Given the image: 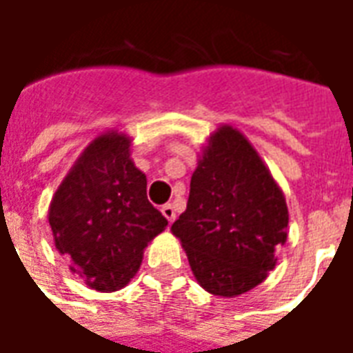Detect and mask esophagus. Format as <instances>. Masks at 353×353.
<instances>
[{"instance_id":"34e87169","label":"esophagus","mask_w":353,"mask_h":353,"mask_svg":"<svg viewBox=\"0 0 353 353\" xmlns=\"http://www.w3.org/2000/svg\"><path fill=\"white\" fill-rule=\"evenodd\" d=\"M161 212H162V215H164V217H166V219H168L170 223L176 221V210H174V206H172V204H164V206L161 208Z\"/></svg>"}]
</instances>
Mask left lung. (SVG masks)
Instances as JSON below:
<instances>
[{"label": "left lung", "instance_id": "left-lung-1", "mask_svg": "<svg viewBox=\"0 0 353 353\" xmlns=\"http://www.w3.org/2000/svg\"><path fill=\"white\" fill-rule=\"evenodd\" d=\"M288 223L285 196L250 139L230 124L210 134L172 225L200 285L217 296L257 288L278 263Z\"/></svg>", "mask_w": 353, "mask_h": 353}]
</instances>
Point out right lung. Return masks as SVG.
Wrapping results in <instances>:
<instances>
[{"instance_id": "add662e5", "label": "right lung", "mask_w": 353, "mask_h": 353, "mask_svg": "<svg viewBox=\"0 0 353 353\" xmlns=\"http://www.w3.org/2000/svg\"><path fill=\"white\" fill-rule=\"evenodd\" d=\"M130 145L119 130L94 138L49 206L58 253L88 288L105 293L136 276L147 244L168 225L147 200V177L130 159Z\"/></svg>"}]
</instances>
